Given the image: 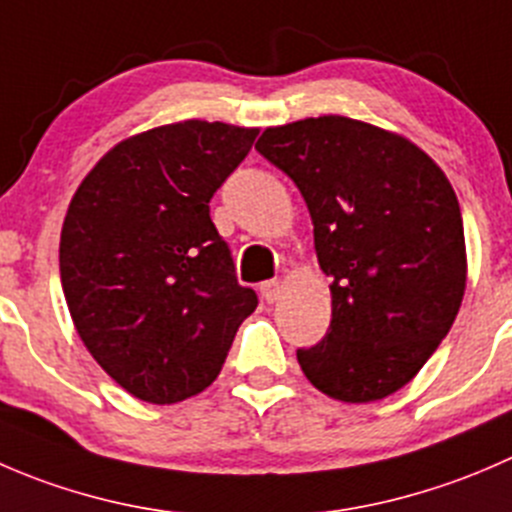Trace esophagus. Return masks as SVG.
<instances>
[{
    "mask_svg": "<svg viewBox=\"0 0 512 512\" xmlns=\"http://www.w3.org/2000/svg\"><path fill=\"white\" fill-rule=\"evenodd\" d=\"M281 293H283V283L278 281V278H271V281L261 283V296L266 298L268 303L278 301V298H281Z\"/></svg>",
    "mask_w": 512,
    "mask_h": 512,
    "instance_id": "esophagus-1",
    "label": "esophagus"
}]
</instances>
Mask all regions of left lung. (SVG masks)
Returning a JSON list of instances; mask_svg holds the SVG:
<instances>
[{
	"instance_id": "obj_1",
	"label": "left lung",
	"mask_w": 512,
	"mask_h": 512,
	"mask_svg": "<svg viewBox=\"0 0 512 512\" xmlns=\"http://www.w3.org/2000/svg\"><path fill=\"white\" fill-rule=\"evenodd\" d=\"M256 149L301 191L331 278V331L296 353L301 371L333 401L391 396L463 303L468 256L448 176L403 134L341 114L268 126Z\"/></svg>"
}]
</instances>
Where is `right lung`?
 <instances>
[{"mask_svg": "<svg viewBox=\"0 0 512 512\" xmlns=\"http://www.w3.org/2000/svg\"><path fill=\"white\" fill-rule=\"evenodd\" d=\"M256 134L186 119L126 136L69 201L59 273L74 328L139 401L166 406L206 391L256 311L209 216Z\"/></svg>", "mask_w": 512, "mask_h": 512, "instance_id": "add662e5", "label": "right lung"}]
</instances>
